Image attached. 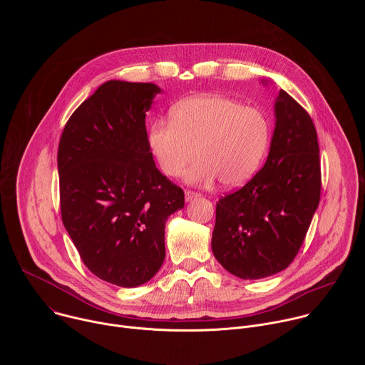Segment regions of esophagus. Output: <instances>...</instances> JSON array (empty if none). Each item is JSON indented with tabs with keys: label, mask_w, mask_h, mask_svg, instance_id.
Here are the masks:
<instances>
[{
	"label": "esophagus",
	"mask_w": 365,
	"mask_h": 365,
	"mask_svg": "<svg viewBox=\"0 0 365 365\" xmlns=\"http://www.w3.org/2000/svg\"><path fill=\"white\" fill-rule=\"evenodd\" d=\"M199 196H200V195L196 193V192H193V190H186V192H185V199H186V202H192V200L197 199Z\"/></svg>",
	"instance_id": "1"
}]
</instances>
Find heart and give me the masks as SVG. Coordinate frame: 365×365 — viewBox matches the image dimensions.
Instances as JSON below:
<instances>
[{
  "label": "heart",
  "instance_id": "heart-1",
  "mask_svg": "<svg viewBox=\"0 0 365 365\" xmlns=\"http://www.w3.org/2000/svg\"><path fill=\"white\" fill-rule=\"evenodd\" d=\"M148 147L160 170L178 178L199 155L185 179L212 185L221 179L228 187L250 180L262 165L270 123L263 111L244 107L222 95H199L170 108V121L155 120L148 128Z\"/></svg>",
  "mask_w": 365,
  "mask_h": 365
}]
</instances>
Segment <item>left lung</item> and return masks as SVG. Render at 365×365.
Returning a JSON list of instances; mask_svg holds the SVG:
<instances>
[{
	"label": "left lung",
	"instance_id": "left-lung-1",
	"mask_svg": "<svg viewBox=\"0 0 365 365\" xmlns=\"http://www.w3.org/2000/svg\"><path fill=\"white\" fill-rule=\"evenodd\" d=\"M274 115L264 168L217 203L212 252L225 270L244 280L269 277L289 267L321 199L314 121L283 89L274 102Z\"/></svg>",
	"mask_w": 365,
	"mask_h": 365
}]
</instances>
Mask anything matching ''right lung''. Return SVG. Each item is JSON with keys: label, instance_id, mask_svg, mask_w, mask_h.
<instances>
[{"label": "right lung", "instance_id": "obj_1", "mask_svg": "<svg viewBox=\"0 0 365 365\" xmlns=\"http://www.w3.org/2000/svg\"><path fill=\"white\" fill-rule=\"evenodd\" d=\"M162 89L108 81L66 123L58 150L61 212L83 264L120 287L148 282L165 262V224L183 190L155 168L145 113Z\"/></svg>", "mask_w": 365, "mask_h": 365}]
</instances>
